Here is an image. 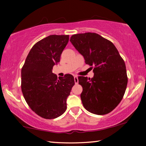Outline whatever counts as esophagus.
Here are the masks:
<instances>
[{
  "instance_id": "1",
  "label": "esophagus",
  "mask_w": 146,
  "mask_h": 146,
  "mask_svg": "<svg viewBox=\"0 0 146 146\" xmlns=\"http://www.w3.org/2000/svg\"><path fill=\"white\" fill-rule=\"evenodd\" d=\"M74 80H75V83L76 84H77L78 83V76L75 75V76H74Z\"/></svg>"
}]
</instances>
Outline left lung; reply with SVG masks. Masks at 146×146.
Instances as JSON below:
<instances>
[{
	"label": "left lung",
	"instance_id": "8db88e82",
	"mask_svg": "<svg viewBox=\"0 0 146 146\" xmlns=\"http://www.w3.org/2000/svg\"><path fill=\"white\" fill-rule=\"evenodd\" d=\"M70 42L86 64L95 67L91 79L78 77L83 88L80 98L84 107L93 114H108L120 102L126 90L124 61L114 44L97 33L73 35Z\"/></svg>",
	"mask_w": 146,
	"mask_h": 146
}]
</instances>
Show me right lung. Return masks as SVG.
I'll list each match as a JSON object with an SVG mask.
<instances>
[{
  "label": "right lung",
  "mask_w": 146,
  "mask_h": 146,
  "mask_svg": "<svg viewBox=\"0 0 146 146\" xmlns=\"http://www.w3.org/2000/svg\"><path fill=\"white\" fill-rule=\"evenodd\" d=\"M69 41V35H51L32 47L21 70V89L27 104L46 119L60 117L66 111V100L75 80L67 74L57 78L54 65Z\"/></svg>",
  "instance_id": "obj_1"
}]
</instances>
